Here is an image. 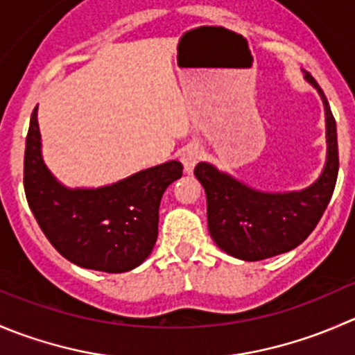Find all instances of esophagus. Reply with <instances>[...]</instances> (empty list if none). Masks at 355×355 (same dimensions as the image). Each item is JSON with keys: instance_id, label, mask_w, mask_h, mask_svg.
Segmentation results:
<instances>
[{"instance_id": "1", "label": "esophagus", "mask_w": 355, "mask_h": 355, "mask_svg": "<svg viewBox=\"0 0 355 355\" xmlns=\"http://www.w3.org/2000/svg\"><path fill=\"white\" fill-rule=\"evenodd\" d=\"M201 157H202V150L198 144H189V146H185L180 156V161L182 164H184L185 171H192V168L201 161Z\"/></svg>"}]
</instances>
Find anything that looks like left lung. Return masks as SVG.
Segmentation results:
<instances>
[{"instance_id": "left-lung-1", "label": "left lung", "mask_w": 355, "mask_h": 355, "mask_svg": "<svg viewBox=\"0 0 355 355\" xmlns=\"http://www.w3.org/2000/svg\"><path fill=\"white\" fill-rule=\"evenodd\" d=\"M307 79L321 94L328 123V161L314 185L300 192L265 194L199 163L194 175L206 192L208 230L225 253L246 261L265 260L304 243L321 220L338 177L336 123L324 92L311 74Z\"/></svg>"}]
</instances>
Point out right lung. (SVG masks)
Wrapping results in <instances>:
<instances>
[{"label":"right lung","instance_id":"1","mask_svg":"<svg viewBox=\"0 0 355 355\" xmlns=\"http://www.w3.org/2000/svg\"><path fill=\"white\" fill-rule=\"evenodd\" d=\"M36 111L26 137L24 191L46 239L85 269L119 274L139 267L153 251L161 198L182 177V164L170 161L109 187L69 191L41 159Z\"/></svg>","mask_w":355,"mask_h":355}]
</instances>
